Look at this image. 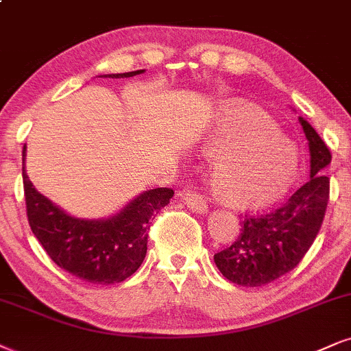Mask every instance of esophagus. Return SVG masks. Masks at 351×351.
Listing matches in <instances>:
<instances>
[{"instance_id":"1","label":"esophagus","mask_w":351,"mask_h":351,"mask_svg":"<svg viewBox=\"0 0 351 351\" xmlns=\"http://www.w3.org/2000/svg\"><path fill=\"white\" fill-rule=\"evenodd\" d=\"M180 198H182L185 205L189 206L192 211H197V213H205L206 208V200L205 197L202 195L200 190L197 187H192V185H189V187H185L182 192H180Z\"/></svg>"}]
</instances>
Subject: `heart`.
<instances>
[{"label": "heart", "instance_id": "heart-1", "mask_svg": "<svg viewBox=\"0 0 351 351\" xmlns=\"http://www.w3.org/2000/svg\"><path fill=\"white\" fill-rule=\"evenodd\" d=\"M210 162V185L232 206L271 202L295 176V146L281 136L270 117L244 102L224 104L198 141Z\"/></svg>", "mask_w": 351, "mask_h": 351}]
</instances>
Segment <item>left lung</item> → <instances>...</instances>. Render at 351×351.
<instances>
[{
  "instance_id": "left-lung-1",
  "label": "left lung",
  "mask_w": 351,
  "mask_h": 351,
  "mask_svg": "<svg viewBox=\"0 0 351 351\" xmlns=\"http://www.w3.org/2000/svg\"><path fill=\"white\" fill-rule=\"evenodd\" d=\"M300 122L309 141V182L270 211L245 215L236 241L215 254L219 271L241 287H262L291 271L321 231L330 193L322 171L332 154L317 132L306 120Z\"/></svg>"
}]
</instances>
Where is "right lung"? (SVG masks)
<instances>
[{"mask_svg":"<svg viewBox=\"0 0 351 351\" xmlns=\"http://www.w3.org/2000/svg\"><path fill=\"white\" fill-rule=\"evenodd\" d=\"M140 73L143 70L109 77H132ZM23 182L29 226L47 255L68 274L99 285L120 283L140 268L148 249L151 219L174 195V190L167 187L148 190L110 219L86 221L66 215L38 193L24 164Z\"/></svg>","mask_w":351,"mask_h":351,"instance_id":"right-lung-1","label":"right lung"}]
</instances>
